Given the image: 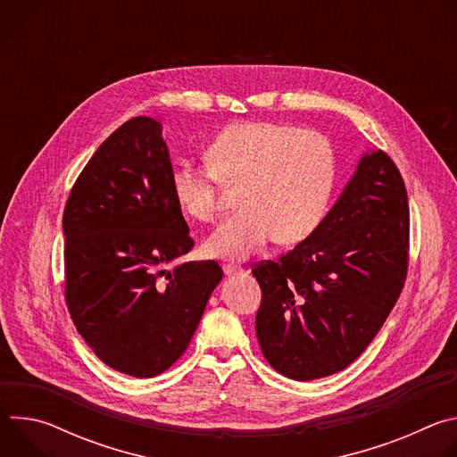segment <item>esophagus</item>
<instances>
[{"instance_id":"34e87169","label":"esophagus","mask_w":457,"mask_h":457,"mask_svg":"<svg viewBox=\"0 0 457 457\" xmlns=\"http://www.w3.org/2000/svg\"><path fill=\"white\" fill-rule=\"evenodd\" d=\"M222 270H224V273H226L228 277H231V275H242V273H244V268H242V266H233V264H224Z\"/></svg>"}]
</instances>
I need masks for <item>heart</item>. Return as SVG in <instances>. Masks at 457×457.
<instances>
[{"label": "heart", "mask_w": 457, "mask_h": 457, "mask_svg": "<svg viewBox=\"0 0 457 457\" xmlns=\"http://www.w3.org/2000/svg\"><path fill=\"white\" fill-rule=\"evenodd\" d=\"M206 161L208 166L175 164L170 180L179 208L201 222L213 220L219 212L220 182L240 186V212L204 244L217 258L242 260L271 238L302 242L321 222L337 179L328 137L286 122L229 124L210 143Z\"/></svg>", "instance_id": "b5f03b06"}]
</instances>
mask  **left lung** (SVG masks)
I'll list each match as a JSON object with an SVG mask.
<instances>
[{
	"label": "left lung",
	"mask_w": 457,
	"mask_h": 457,
	"mask_svg": "<svg viewBox=\"0 0 457 457\" xmlns=\"http://www.w3.org/2000/svg\"><path fill=\"white\" fill-rule=\"evenodd\" d=\"M407 270L405 182L385 152H369L318 228L277 262L253 268L266 360L298 381L345 369L396 305Z\"/></svg>",
	"instance_id": "left-lung-1"
}]
</instances>
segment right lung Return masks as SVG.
Here are the masks:
<instances>
[{
	"label": "right lung",
	"mask_w": 457,
	"mask_h": 457,
	"mask_svg": "<svg viewBox=\"0 0 457 457\" xmlns=\"http://www.w3.org/2000/svg\"><path fill=\"white\" fill-rule=\"evenodd\" d=\"M162 128L119 126L79 173L62 213L64 300L108 367L154 378L186 351L222 280L215 260L168 264L193 247L171 191Z\"/></svg>",
	"instance_id": "1"
}]
</instances>
